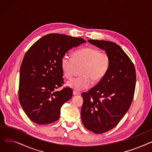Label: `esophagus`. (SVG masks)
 Segmentation results:
<instances>
[{
    "label": "esophagus",
    "mask_w": 152,
    "mask_h": 152,
    "mask_svg": "<svg viewBox=\"0 0 152 152\" xmlns=\"http://www.w3.org/2000/svg\"><path fill=\"white\" fill-rule=\"evenodd\" d=\"M73 94L75 95H80L81 94L79 93V92H77V91H73Z\"/></svg>",
    "instance_id": "1"
}]
</instances>
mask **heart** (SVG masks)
<instances>
[{
	"instance_id": "heart-1",
	"label": "heart",
	"mask_w": 152,
	"mask_h": 152,
	"mask_svg": "<svg viewBox=\"0 0 152 152\" xmlns=\"http://www.w3.org/2000/svg\"><path fill=\"white\" fill-rule=\"evenodd\" d=\"M82 76L75 77L68 81L66 84L76 91L89 88L92 80L98 82L104 77L110 66L109 55L100 52L94 47H86L73 53V57L63 55L61 59V68L64 75L68 79L73 77L77 67L82 66Z\"/></svg>"
}]
</instances>
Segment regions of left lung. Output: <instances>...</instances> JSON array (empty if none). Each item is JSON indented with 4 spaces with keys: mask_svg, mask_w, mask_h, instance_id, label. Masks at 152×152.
<instances>
[{
    "mask_svg": "<svg viewBox=\"0 0 152 152\" xmlns=\"http://www.w3.org/2000/svg\"><path fill=\"white\" fill-rule=\"evenodd\" d=\"M105 50L110 58L106 75L89 91L82 94L81 121L86 129L95 133L107 132L119 123L133 100L136 73L132 61L121 47L107 41L88 40Z\"/></svg>",
    "mask_w": 152,
    "mask_h": 152,
    "instance_id": "left-lung-1",
    "label": "left lung"
}]
</instances>
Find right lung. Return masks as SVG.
<instances>
[{
    "label": "right lung",
    "mask_w": 152,
    "mask_h": 152,
    "mask_svg": "<svg viewBox=\"0 0 152 152\" xmlns=\"http://www.w3.org/2000/svg\"><path fill=\"white\" fill-rule=\"evenodd\" d=\"M84 42L83 38L49 34L25 53L20 70L18 95L23 110L32 121L47 124L59 119L62 105L73 95L68 87L55 91L64 84L61 59L69 50Z\"/></svg>",
    "instance_id": "1"
}]
</instances>
